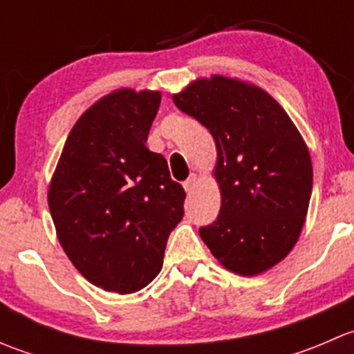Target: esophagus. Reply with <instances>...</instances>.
Listing matches in <instances>:
<instances>
[{"label":"esophagus","mask_w":354,"mask_h":354,"mask_svg":"<svg viewBox=\"0 0 354 354\" xmlns=\"http://www.w3.org/2000/svg\"><path fill=\"white\" fill-rule=\"evenodd\" d=\"M195 183H197V174H190V178L183 183V188L187 192H192L195 188Z\"/></svg>","instance_id":"obj_1"}]
</instances>
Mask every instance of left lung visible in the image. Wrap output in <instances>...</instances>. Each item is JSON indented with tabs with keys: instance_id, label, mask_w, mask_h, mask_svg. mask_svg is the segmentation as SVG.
Returning a JSON list of instances; mask_svg holds the SVG:
<instances>
[{
	"instance_id": "8db88e82",
	"label": "left lung",
	"mask_w": 354,
	"mask_h": 354,
	"mask_svg": "<svg viewBox=\"0 0 354 354\" xmlns=\"http://www.w3.org/2000/svg\"><path fill=\"white\" fill-rule=\"evenodd\" d=\"M173 101L216 142L221 210L200 238L231 272L272 269L296 245L308 212L313 169L301 133L269 92L240 78H197Z\"/></svg>"
}]
</instances>
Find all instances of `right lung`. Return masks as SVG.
<instances>
[{"instance_id": "right-lung-1", "label": "right lung", "mask_w": 354, "mask_h": 354, "mask_svg": "<svg viewBox=\"0 0 354 354\" xmlns=\"http://www.w3.org/2000/svg\"><path fill=\"white\" fill-rule=\"evenodd\" d=\"M159 91L118 88L71 128L48 190L56 236L75 269L118 295L145 288L162 269L185 190L149 151Z\"/></svg>"}]
</instances>
